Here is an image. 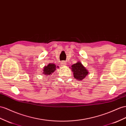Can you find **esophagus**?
<instances>
[{
    "instance_id": "1",
    "label": "esophagus",
    "mask_w": 126,
    "mask_h": 126,
    "mask_svg": "<svg viewBox=\"0 0 126 126\" xmlns=\"http://www.w3.org/2000/svg\"><path fill=\"white\" fill-rule=\"evenodd\" d=\"M66 62H65V61H62V62L61 63V64H62V65H65V64H66Z\"/></svg>"
}]
</instances>
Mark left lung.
I'll return each mask as SVG.
<instances>
[{
  "label": "left lung",
  "mask_w": 126,
  "mask_h": 126,
  "mask_svg": "<svg viewBox=\"0 0 126 126\" xmlns=\"http://www.w3.org/2000/svg\"><path fill=\"white\" fill-rule=\"evenodd\" d=\"M72 71L73 72L74 77L79 80L84 79L88 75V72L80 62H77L71 66Z\"/></svg>",
  "instance_id": "1"
}]
</instances>
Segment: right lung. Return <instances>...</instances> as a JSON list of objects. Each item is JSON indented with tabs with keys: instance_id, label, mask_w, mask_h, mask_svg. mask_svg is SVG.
<instances>
[{
	"instance_id": "add662e5",
	"label": "right lung",
	"mask_w": 126,
	"mask_h": 126,
	"mask_svg": "<svg viewBox=\"0 0 126 126\" xmlns=\"http://www.w3.org/2000/svg\"><path fill=\"white\" fill-rule=\"evenodd\" d=\"M55 64L49 63L47 66L44 67L43 73L46 74V75H50L51 73H53L56 70Z\"/></svg>"
}]
</instances>
